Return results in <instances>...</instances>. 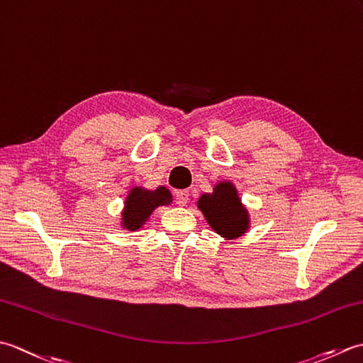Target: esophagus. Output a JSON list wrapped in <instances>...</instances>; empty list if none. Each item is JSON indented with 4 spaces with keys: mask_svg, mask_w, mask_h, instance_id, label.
<instances>
[{
    "mask_svg": "<svg viewBox=\"0 0 363 363\" xmlns=\"http://www.w3.org/2000/svg\"><path fill=\"white\" fill-rule=\"evenodd\" d=\"M189 199H190V194H189V191H186V190L176 191V194H174V201H176V204L186 206V204L189 203Z\"/></svg>",
    "mask_w": 363,
    "mask_h": 363,
    "instance_id": "34e87169",
    "label": "esophagus"
}]
</instances>
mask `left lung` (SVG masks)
Listing matches in <instances>:
<instances>
[{
	"instance_id": "8db88e82",
	"label": "left lung",
	"mask_w": 363,
	"mask_h": 363,
	"mask_svg": "<svg viewBox=\"0 0 363 363\" xmlns=\"http://www.w3.org/2000/svg\"><path fill=\"white\" fill-rule=\"evenodd\" d=\"M198 207L215 233L228 238L240 237L248 229V213L229 182H221L213 189V194L203 195Z\"/></svg>"
}]
</instances>
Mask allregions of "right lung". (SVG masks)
I'll list each match as a JSON object with an SVG mask.
<instances>
[{
    "label": "right lung",
    "instance_id": "right-lung-1",
    "mask_svg": "<svg viewBox=\"0 0 363 363\" xmlns=\"http://www.w3.org/2000/svg\"><path fill=\"white\" fill-rule=\"evenodd\" d=\"M172 203V195L165 187H159L154 191L133 189L126 198L125 212H123V226L126 229H138L148 220L151 212L159 206Z\"/></svg>",
    "mask_w": 363,
    "mask_h": 363
}]
</instances>
